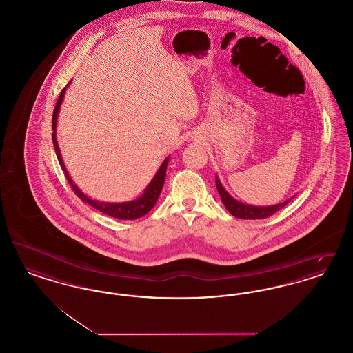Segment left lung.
Wrapping results in <instances>:
<instances>
[{
  "mask_svg": "<svg viewBox=\"0 0 353 353\" xmlns=\"http://www.w3.org/2000/svg\"><path fill=\"white\" fill-rule=\"evenodd\" d=\"M216 186L219 190L221 200L223 202L225 208L228 209V212L234 216L236 219H268L270 216L275 214L278 210H281L283 206H285L288 202L291 201L294 197H291L290 200L278 203V205H271V206H254V205H246L242 202L236 201L233 199L219 183V177L216 176Z\"/></svg>",
  "mask_w": 353,
  "mask_h": 353,
  "instance_id": "8db88e82",
  "label": "left lung"
}]
</instances>
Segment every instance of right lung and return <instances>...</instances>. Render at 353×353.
Returning <instances> with one entry per match:
<instances>
[{
    "label": "right lung",
    "mask_w": 353,
    "mask_h": 353,
    "mask_svg": "<svg viewBox=\"0 0 353 353\" xmlns=\"http://www.w3.org/2000/svg\"><path fill=\"white\" fill-rule=\"evenodd\" d=\"M65 92H66V88H63L61 91V95L58 98V101L55 104V108H54V112H52V125H51V130H52V144H54V148H55V153H57V157H58V161L61 164V168L63 169L65 172V176L68 179V184L71 185L74 193L82 200L83 202H87L88 205H91L92 208L98 209L101 213L110 216V217H114V219H136L145 216L152 208L154 206V203L157 202V199L161 193V189L164 186V181H165V176H167V167H168L169 157H167L161 167L159 168V170L156 172L154 177L152 179L151 183L148 184V186L145 188V190L143 192V194L140 197H137L136 200L128 202H118V203H112V202H101L97 201V200H91L88 196H85L83 192L78 188V185L75 184L71 177L68 176V169L65 167V163L62 160V154L59 151V147H58V141H57V134H55V128H57V119H58V112H59V108H61V104L63 101V97H65Z\"/></svg>",
    "instance_id": "add662e5"
}]
</instances>
